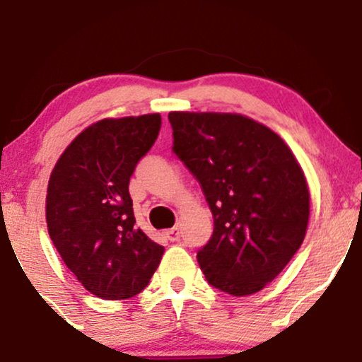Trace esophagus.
<instances>
[{"instance_id": "esophagus-1", "label": "esophagus", "mask_w": 362, "mask_h": 362, "mask_svg": "<svg viewBox=\"0 0 362 362\" xmlns=\"http://www.w3.org/2000/svg\"><path fill=\"white\" fill-rule=\"evenodd\" d=\"M165 235H167V238L170 240V242H178V240H180V228H177V226L170 228V230L165 231Z\"/></svg>"}]
</instances>
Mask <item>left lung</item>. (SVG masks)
I'll return each instance as SVG.
<instances>
[{"mask_svg": "<svg viewBox=\"0 0 362 362\" xmlns=\"http://www.w3.org/2000/svg\"><path fill=\"white\" fill-rule=\"evenodd\" d=\"M173 153L201 185L214 230L197 260L206 281L233 296L279 276L310 218L305 173L288 144L240 114L170 112Z\"/></svg>", "mask_w": 362, "mask_h": 362, "instance_id": "8db88e82", "label": "left lung"}]
</instances>
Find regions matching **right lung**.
Instances as JSON below:
<instances>
[{"mask_svg":"<svg viewBox=\"0 0 362 362\" xmlns=\"http://www.w3.org/2000/svg\"><path fill=\"white\" fill-rule=\"evenodd\" d=\"M160 114L103 119L64 149L51 173L45 219L54 247L83 288L127 300L149 284L165 248L136 226L129 180L151 149Z\"/></svg>","mask_w":362,"mask_h":362,"instance_id":"obj_1","label":"right lung"}]
</instances>
